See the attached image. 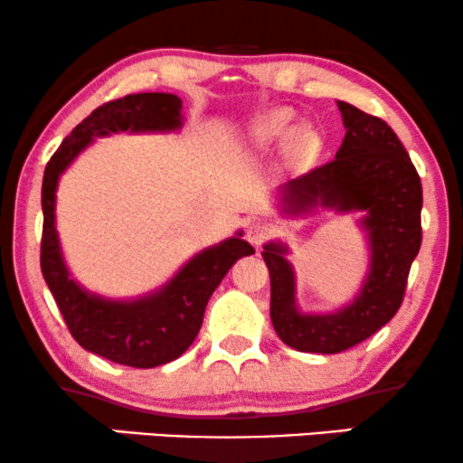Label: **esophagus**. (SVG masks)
Segmentation results:
<instances>
[{
	"mask_svg": "<svg viewBox=\"0 0 463 463\" xmlns=\"http://www.w3.org/2000/svg\"><path fill=\"white\" fill-rule=\"evenodd\" d=\"M268 236V222L261 219H250L247 222V241L253 244V247H260Z\"/></svg>",
	"mask_w": 463,
	"mask_h": 463,
	"instance_id": "esophagus-1",
	"label": "esophagus"
}]
</instances>
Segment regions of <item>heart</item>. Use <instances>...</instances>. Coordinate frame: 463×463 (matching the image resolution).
Returning <instances> with one entry per match:
<instances>
[{
	"mask_svg": "<svg viewBox=\"0 0 463 463\" xmlns=\"http://www.w3.org/2000/svg\"><path fill=\"white\" fill-rule=\"evenodd\" d=\"M292 119V113L285 109L266 113L253 127V141L258 146H270L288 139V147H285L288 158L296 165H302L316 156L322 141H319L316 128L307 127V124L294 128Z\"/></svg>",
	"mask_w": 463,
	"mask_h": 463,
	"instance_id": "1",
	"label": "heart"
}]
</instances>
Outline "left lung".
I'll use <instances>...</instances> for the list:
<instances>
[{
    "label": "left lung",
    "mask_w": 463,
    "mask_h": 463,
    "mask_svg": "<svg viewBox=\"0 0 463 463\" xmlns=\"http://www.w3.org/2000/svg\"><path fill=\"white\" fill-rule=\"evenodd\" d=\"M345 137L335 161L279 186V213L307 216L317 208L361 213L369 266L361 289L328 313H302L288 244H264L270 272V319L279 339L298 352L336 354L389 324L402 307L410 266L420 249L423 188L406 147L384 119L336 100Z\"/></svg>",
    "instance_id": "8db88e82"
}]
</instances>
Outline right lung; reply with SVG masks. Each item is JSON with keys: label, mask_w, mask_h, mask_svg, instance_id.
<instances>
[{"label": "right lung", "mask_w": 463, "mask_h": 463, "mask_svg": "<svg viewBox=\"0 0 463 463\" xmlns=\"http://www.w3.org/2000/svg\"><path fill=\"white\" fill-rule=\"evenodd\" d=\"M182 100L175 94L146 92L111 100L61 141L43 178V244L40 268L71 335L88 352L137 369H152L182 356L202 328L203 311L222 277L242 255L255 253L242 232L199 250L150 294L105 298L77 283L68 270L55 227V191L61 174L99 137L113 133H175L182 128Z\"/></svg>", "instance_id": "add662e5"}]
</instances>
